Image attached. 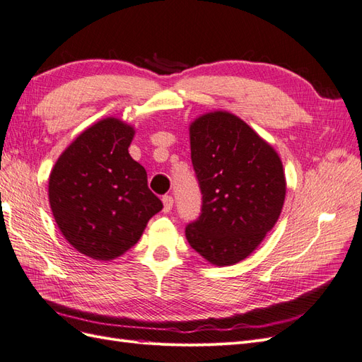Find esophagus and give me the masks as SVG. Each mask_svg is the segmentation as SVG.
I'll return each mask as SVG.
<instances>
[{"mask_svg":"<svg viewBox=\"0 0 362 362\" xmlns=\"http://www.w3.org/2000/svg\"><path fill=\"white\" fill-rule=\"evenodd\" d=\"M163 211L164 213H169L170 210H172V206H173V198L170 194H166V196H163Z\"/></svg>","mask_w":362,"mask_h":362,"instance_id":"34e87169","label":"esophagus"}]
</instances>
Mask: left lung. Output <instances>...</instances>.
<instances>
[{
    "instance_id": "left-lung-1",
    "label": "left lung",
    "mask_w": 362,
    "mask_h": 362,
    "mask_svg": "<svg viewBox=\"0 0 362 362\" xmlns=\"http://www.w3.org/2000/svg\"><path fill=\"white\" fill-rule=\"evenodd\" d=\"M190 149L202 206L199 217L185 226V237L211 264H235L278 222L287 189L281 158L228 112L196 119L190 125Z\"/></svg>"
}]
</instances>
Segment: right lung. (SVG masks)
Listing matches in <instances>:
<instances>
[{
    "instance_id": "right-lung-1",
    "label": "right lung",
    "mask_w": 362,
    "mask_h": 362,
    "mask_svg": "<svg viewBox=\"0 0 362 362\" xmlns=\"http://www.w3.org/2000/svg\"><path fill=\"white\" fill-rule=\"evenodd\" d=\"M133 137V127L103 119L64 149L49 175V205L59 229L93 259L125 254L163 208L148 187L145 168L128 154Z\"/></svg>"
}]
</instances>
